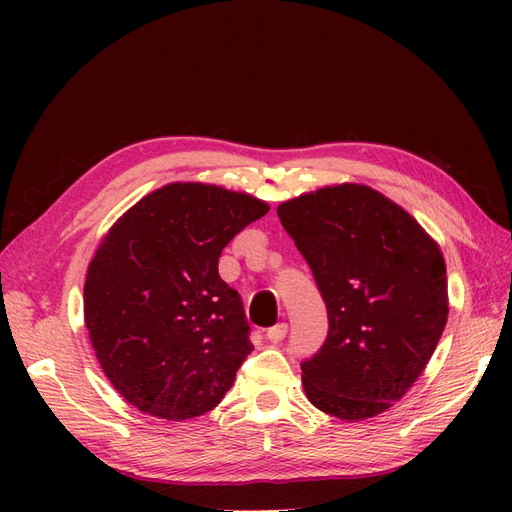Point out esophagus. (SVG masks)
<instances>
[{
    "label": "esophagus",
    "mask_w": 512,
    "mask_h": 512,
    "mask_svg": "<svg viewBox=\"0 0 512 512\" xmlns=\"http://www.w3.org/2000/svg\"><path fill=\"white\" fill-rule=\"evenodd\" d=\"M286 333H288V324L286 322H277L267 331V339H269V342L277 344V342H282V339L286 337Z\"/></svg>",
    "instance_id": "1"
}]
</instances>
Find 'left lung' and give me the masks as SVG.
Listing matches in <instances>:
<instances>
[{
    "label": "left lung",
    "instance_id": "left-lung-1",
    "mask_svg": "<svg viewBox=\"0 0 512 512\" xmlns=\"http://www.w3.org/2000/svg\"><path fill=\"white\" fill-rule=\"evenodd\" d=\"M277 215L329 316L327 339L301 363L307 399L344 421L384 412L423 374L446 327L442 252L367 185L303 194Z\"/></svg>",
    "mask_w": 512,
    "mask_h": 512
}]
</instances>
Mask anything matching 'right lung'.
<instances>
[{"label":"right lung","instance_id":"add662e5","mask_svg":"<svg viewBox=\"0 0 512 512\" xmlns=\"http://www.w3.org/2000/svg\"><path fill=\"white\" fill-rule=\"evenodd\" d=\"M267 211L215 185L170 183L108 230L87 269L85 324L106 378L132 406L185 421L224 399L254 346L218 260Z\"/></svg>","mask_w":512,"mask_h":512}]
</instances>
